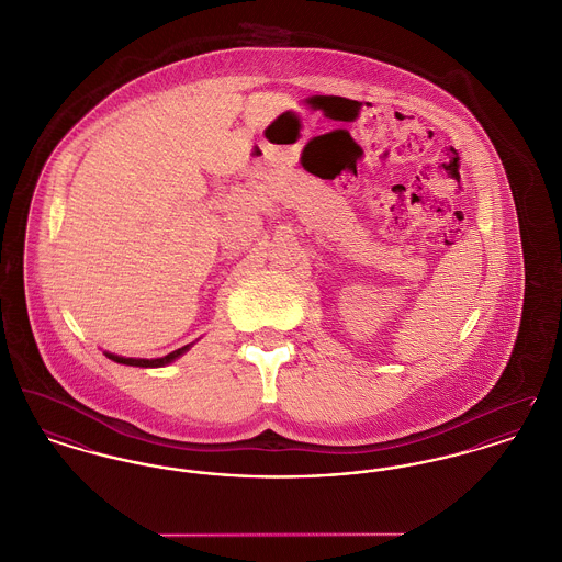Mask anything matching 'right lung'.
I'll return each instance as SVG.
<instances>
[{
	"instance_id": "obj_1",
	"label": "right lung",
	"mask_w": 562,
	"mask_h": 562,
	"mask_svg": "<svg viewBox=\"0 0 562 562\" xmlns=\"http://www.w3.org/2000/svg\"><path fill=\"white\" fill-rule=\"evenodd\" d=\"M188 350V346H181V348H177L173 352H169V355H165V357H160V359H132V357H120V355H113V352H106V357L109 359H113V361H117V363H124V366H136V368H160V366H167V363H171L173 359H177L181 352H186Z\"/></svg>"
}]
</instances>
